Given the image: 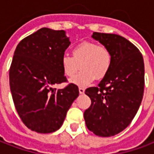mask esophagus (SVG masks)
Instances as JSON below:
<instances>
[{"mask_svg": "<svg viewBox=\"0 0 154 154\" xmlns=\"http://www.w3.org/2000/svg\"><path fill=\"white\" fill-rule=\"evenodd\" d=\"M79 92H80V94H84V92H85V88H82V87H80V88H79Z\"/></svg>", "mask_w": 154, "mask_h": 154, "instance_id": "esophagus-1", "label": "esophagus"}]
</instances>
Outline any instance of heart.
<instances>
[{"instance_id":"b5f03b06","label":"heart","mask_w":154,"mask_h":154,"mask_svg":"<svg viewBox=\"0 0 154 154\" xmlns=\"http://www.w3.org/2000/svg\"><path fill=\"white\" fill-rule=\"evenodd\" d=\"M112 66V54L109 48L93 42H83L72 49V57L63 55L61 67L64 74L72 77L82 67L71 82L78 86H87L95 79H103Z\"/></svg>"}]
</instances>
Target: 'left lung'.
Wrapping results in <instances>:
<instances>
[{"instance_id": "8db88e82", "label": "left lung", "mask_w": 154, "mask_h": 154, "mask_svg": "<svg viewBox=\"0 0 154 154\" xmlns=\"http://www.w3.org/2000/svg\"><path fill=\"white\" fill-rule=\"evenodd\" d=\"M92 38L110 51L112 66L98 87L86 89L91 99L85 110L88 129L97 136L110 137L126 128L141 104L145 87V66L139 50L126 38L94 32Z\"/></svg>"}]
</instances>
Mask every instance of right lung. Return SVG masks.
Segmentation results:
<instances>
[{"instance_id":"add662e5","label":"right lung","mask_w":154,"mask_h":154,"mask_svg":"<svg viewBox=\"0 0 154 154\" xmlns=\"http://www.w3.org/2000/svg\"><path fill=\"white\" fill-rule=\"evenodd\" d=\"M70 44L65 30L42 28L17 45L9 69L10 91L21 120L33 131L59 130L79 95L72 83L52 88L66 82L61 58Z\"/></svg>"}]
</instances>
